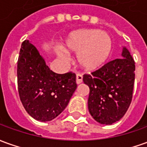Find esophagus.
<instances>
[{"instance_id":"esophagus-1","label":"esophagus","mask_w":147,"mask_h":147,"mask_svg":"<svg viewBox=\"0 0 147 147\" xmlns=\"http://www.w3.org/2000/svg\"><path fill=\"white\" fill-rule=\"evenodd\" d=\"M83 82V76L80 74H77L76 75V84H80Z\"/></svg>"}]
</instances>
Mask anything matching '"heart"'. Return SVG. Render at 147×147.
<instances>
[{
	"instance_id": "obj_1",
	"label": "heart",
	"mask_w": 147,
	"mask_h": 147,
	"mask_svg": "<svg viewBox=\"0 0 147 147\" xmlns=\"http://www.w3.org/2000/svg\"><path fill=\"white\" fill-rule=\"evenodd\" d=\"M67 53H77L78 64L84 70L93 71L106 63L112 49L110 36L98 29H79L71 32L62 45ZM56 55L62 62L67 63L66 53L58 51Z\"/></svg>"
}]
</instances>
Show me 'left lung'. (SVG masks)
Masks as SVG:
<instances>
[{"label":"left lung","mask_w":147,"mask_h":147,"mask_svg":"<svg viewBox=\"0 0 147 147\" xmlns=\"http://www.w3.org/2000/svg\"><path fill=\"white\" fill-rule=\"evenodd\" d=\"M121 56L122 58L110 61L83 78L90 89L89 112L101 124L111 125L121 119L131 102L135 76L134 61L126 47L123 48Z\"/></svg>","instance_id":"8db88e82"}]
</instances>
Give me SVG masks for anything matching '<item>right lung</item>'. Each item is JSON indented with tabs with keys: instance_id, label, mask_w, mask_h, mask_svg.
Returning <instances> with one entry per match:
<instances>
[{
	"instance_id": "obj_1",
	"label": "right lung",
	"mask_w": 147,
	"mask_h": 147,
	"mask_svg": "<svg viewBox=\"0 0 147 147\" xmlns=\"http://www.w3.org/2000/svg\"><path fill=\"white\" fill-rule=\"evenodd\" d=\"M17 84L20 101L28 115L41 122L59 115L77 88L76 74L53 72L29 40L21 45L17 62Z\"/></svg>"
}]
</instances>
